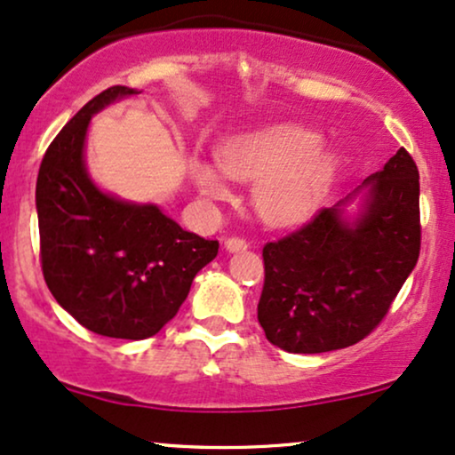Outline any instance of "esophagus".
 <instances>
[{
	"instance_id": "esophagus-1",
	"label": "esophagus",
	"mask_w": 455,
	"mask_h": 455,
	"mask_svg": "<svg viewBox=\"0 0 455 455\" xmlns=\"http://www.w3.org/2000/svg\"><path fill=\"white\" fill-rule=\"evenodd\" d=\"M224 247H227V251L247 250V241L243 237H228L227 241H224Z\"/></svg>"
}]
</instances>
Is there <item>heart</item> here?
Returning a JSON list of instances; mask_svg holds the SVG:
<instances>
[{"instance_id": "obj_1", "label": "heart", "mask_w": 455, "mask_h": 455, "mask_svg": "<svg viewBox=\"0 0 455 455\" xmlns=\"http://www.w3.org/2000/svg\"><path fill=\"white\" fill-rule=\"evenodd\" d=\"M218 164L191 161V174L205 199H233L228 178L254 182L251 201L258 216L275 227L302 220L317 205L333 176V157L319 136L302 125L277 124L228 138L218 148Z\"/></svg>"}]
</instances>
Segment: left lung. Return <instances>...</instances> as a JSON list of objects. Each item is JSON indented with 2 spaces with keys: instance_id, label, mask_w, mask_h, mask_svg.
Wrapping results in <instances>:
<instances>
[{
  "instance_id": "obj_1",
  "label": "left lung",
  "mask_w": 455,
  "mask_h": 455,
  "mask_svg": "<svg viewBox=\"0 0 455 455\" xmlns=\"http://www.w3.org/2000/svg\"><path fill=\"white\" fill-rule=\"evenodd\" d=\"M363 214L342 204L262 247L258 302L267 340L287 353L353 347L376 330L419 256V174L405 148L365 180Z\"/></svg>"
}]
</instances>
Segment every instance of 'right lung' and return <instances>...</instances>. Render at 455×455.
<instances>
[{
  "mask_svg": "<svg viewBox=\"0 0 455 455\" xmlns=\"http://www.w3.org/2000/svg\"><path fill=\"white\" fill-rule=\"evenodd\" d=\"M113 85L59 132L39 165V260L56 302L85 330L145 340L176 317L218 241L188 233L157 205L102 193L88 178L84 142L92 115L124 96Z\"/></svg>",
  "mask_w": 455,
  "mask_h": 455,
  "instance_id": "add662e5",
  "label": "right lung"
}]
</instances>
